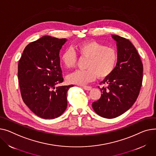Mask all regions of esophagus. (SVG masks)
Returning a JSON list of instances; mask_svg holds the SVG:
<instances>
[{
  "label": "esophagus",
  "instance_id": "34e87169",
  "mask_svg": "<svg viewBox=\"0 0 156 156\" xmlns=\"http://www.w3.org/2000/svg\"><path fill=\"white\" fill-rule=\"evenodd\" d=\"M83 89H84V90H88V91H89V90H91V87H90V86H83Z\"/></svg>",
  "mask_w": 156,
  "mask_h": 156
}]
</instances>
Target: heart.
I'll use <instances>...</instances> for the list:
<instances>
[{
    "instance_id": "heart-1",
    "label": "heart",
    "mask_w": 156,
    "mask_h": 156,
    "mask_svg": "<svg viewBox=\"0 0 156 156\" xmlns=\"http://www.w3.org/2000/svg\"><path fill=\"white\" fill-rule=\"evenodd\" d=\"M81 58H88L87 69L76 70L68 75L69 83L84 85L94 80L105 78L112 74L117 62V53L115 49L105 46L95 41L79 43L76 46ZM77 56L75 51L68 48L61 56L62 63L66 68H72L77 63Z\"/></svg>"
}]
</instances>
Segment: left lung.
I'll list each match as a JSON object with an SVG mask.
<instances>
[{"instance_id":"obj_1","label":"left lung","mask_w":156,"mask_h":156,"mask_svg":"<svg viewBox=\"0 0 156 156\" xmlns=\"http://www.w3.org/2000/svg\"><path fill=\"white\" fill-rule=\"evenodd\" d=\"M117 42V62L112 74L100 83V98L92 103L98 115L107 119L117 117L127 111L136 101L143 78V65L137 51L130 41L112 35Z\"/></svg>"}]
</instances>
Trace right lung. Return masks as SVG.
<instances>
[{"label": "right lung", "mask_w": 156, "mask_h": 156, "mask_svg": "<svg viewBox=\"0 0 156 156\" xmlns=\"http://www.w3.org/2000/svg\"><path fill=\"white\" fill-rule=\"evenodd\" d=\"M66 39L44 36L30 43L18 64L20 94L25 104L38 117L53 119L67 107L66 93L73 87L60 86L63 81L59 51Z\"/></svg>", "instance_id": "right-lung-1"}]
</instances>
